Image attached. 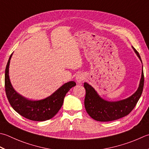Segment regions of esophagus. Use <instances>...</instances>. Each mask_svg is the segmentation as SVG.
Listing matches in <instances>:
<instances>
[{"instance_id":"esophagus-1","label":"esophagus","mask_w":149,"mask_h":149,"mask_svg":"<svg viewBox=\"0 0 149 149\" xmlns=\"http://www.w3.org/2000/svg\"><path fill=\"white\" fill-rule=\"evenodd\" d=\"M76 81L77 83L78 84H81V83L83 82V81H84V79H85V77H84V74H81V73H80V74H78L77 75H76Z\"/></svg>"}]
</instances>
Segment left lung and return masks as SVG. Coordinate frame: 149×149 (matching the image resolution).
<instances>
[{
  "instance_id": "left-lung-1",
  "label": "left lung",
  "mask_w": 149,
  "mask_h": 149,
  "mask_svg": "<svg viewBox=\"0 0 149 149\" xmlns=\"http://www.w3.org/2000/svg\"><path fill=\"white\" fill-rule=\"evenodd\" d=\"M137 56L141 61L139 53L132 47ZM144 86L143 70L142 72L138 90L135 93L124 100L117 101H109L104 100L97 94L95 89L87 83H84L86 90L84 107L88 115L98 121H111L127 116L134 109L140 98Z\"/></svg>"
}]
</instances>
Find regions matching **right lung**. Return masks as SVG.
<instances>
[{
    "label": "right lung",
    "instance_id": "1",
    "mask_svg": "<svg viewBox=\"0 0 149 149\" xmlns=\"http://www.w3.org/2000/svg\"><path fill=\"white\" fill-rule=\"evenodd\" d=\"M12 55L9 58L5 70V90L11 106L20 115L32 121H43L52 118L62 107L66 93L76 85V83L74 81L66 83L43 100H28L17 93L11 85L9 76V66Z\"/></svg>",
    "mask_w": 149,
    "mask_h": 149
}]
</instances>
